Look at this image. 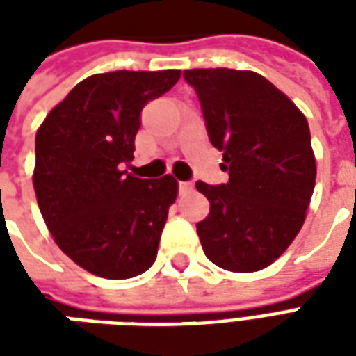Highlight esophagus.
Segmentation results:
<instances>
[{
  "label": "esophagus",
  "mask_w": 356,
  "mask_h": 356,
  "mask_svg": "<svg viewBox=\"0 0 356 356\" xmlns=\"http://www.w3.org/2000/svg\"><path fill=\"white\" fill-rule=\"evenodd\" d=\"M193 188L194 183H191V181H181V183H179V191H181V194L193 193Z\"/></svg>",
  "instance_id": "obj_1"
}]
</instances>
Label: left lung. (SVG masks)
<instances>
[{
    "label": "left lung",
    "mask_w": 356,
    "mask_h": 356,
    "mask_svg": "<svg viewBox=\"0 0 356 356\" xmlns=\"http://www.w3.org/2000/svg\"><path fill=\"white\" fill-rule=\"evenodd\" d=\"M198 95L211 145L223 152L225 185L196 183L209 200L196 223L217 267L255 273L275 263L305 223L316 162L305 114L252 70L183 72Z\"/></svg>",
    "instance_id": "1"
}]
</instances>
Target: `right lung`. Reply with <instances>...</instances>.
I'll return each instance as SVG.
<instances>
[{
	"mask_svg": "<svg viewBox=\"0 0 356 356\" xmlns=\"http://www.w3.org/2000/svg\"><path fill=\"white\" fill-rule=\"evenodd\" d=\"M181 70L89 76L35 133L34 191L57 246L91 275L124 280L152 267L175 202L173 175L140 179L133 160L140 110L168 93Z\"/></svg>",
	"mask_w": 356,
	"mask_h": 356,
	"instance_id": "add662e5",
	"label": "right lung"
}]
</instances>
